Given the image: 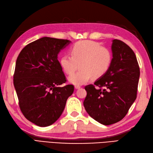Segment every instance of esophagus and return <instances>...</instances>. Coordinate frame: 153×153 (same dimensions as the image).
Listing matches in <instances>:
<instances>
[{
	"mask_svg": "<svg viewBox=\"0 0 153 153\" xmlns=\"http://www.w3.org/2000/svg\"><path fill=\"white\" fill-rule=\"evenodd\" d=\"M81 88V86H79V85H75V88L79 89V88Z\"/></svg>",
	"mask_w": 153,
	"mask_h": 153,
	"instance_id": "1",
	"label": "esophagus"
}]
</instances>
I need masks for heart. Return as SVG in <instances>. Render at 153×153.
I'll list each match as a JSON object with an SVG mask.
<instances>
[{"label":"heart","instance_id":"b5f03b06","mask_svg":"<svg viewBox=\"0 0 153 153\" xmlns=\"http://www.w3.org/2000/svg\"><path fill=\"white\" fill-rule=\"evenodd\" d=\"M70 53L71 56L65 54L61 57L60 65L67 74H71L79 65L80 71L68 77L69 81L74 85L83 84L91 77L94 79L101 77L112 64L111 51L93 41L77 42L70 48Z\"/></svg>","mask_w":153,"mask_h":153}]
</instances>
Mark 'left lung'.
<instances>
[{"instance_id": "left-lung-1", "label": "left lung", "mask_w": 153, "mask_h": 153, "mask_svg": "<svg viewBox=\"0 0 153 153\" xmlns=\"http://www.w3.org/2000/svg\"><path fill=\"white\" fill-rule=\"evenodd\" d=\"M111 49L112 61L107 72L85 87L86 111L105 125L118 122L127 114L136 99L140 77L138 62L130 47L114 39Z\"/></svg>"}]
</instances>
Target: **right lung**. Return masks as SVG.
<instances>
[{
  "label": "right lung",
  "instance_id": "right-lung-1",
  "mask_svg": "<svg viewBox=\"0 0 153 153\" xmlns=\"http://www.w3.org/2000/svg\"><path fill=\"white\" fill-rule=\"evenodd\" d=\"M70 42L45 37L27 45L17 59L13 85L23 115L39 127H47L59 119L72 85L66 82L57 55Z\"/></svg>",
  "mask_w": 153,
  "mask_h": 153
}]
</instances>
